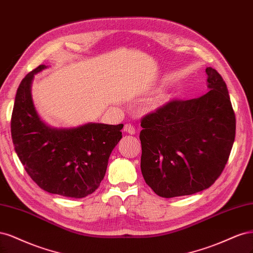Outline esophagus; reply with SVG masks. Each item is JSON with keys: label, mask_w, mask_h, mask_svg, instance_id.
I'll return each instance as SVG.
<instances>
[{"label": "esophagus", "mask_w": 253, "mask_h": 253, "mask_svg": "<svg viewBox=\"0 0 253 253\" xmlns=\"http://www.w3.org/2000/svg\"><path fill=\"white\" fill-rule=\"evenodd\" d=\"M123 130H124V132H127V133H130V134H134L135 133L134 126L132 124H130V123L125 124Z\"/></svg>", "instance_id": "esophagus-1"}]
</instances>
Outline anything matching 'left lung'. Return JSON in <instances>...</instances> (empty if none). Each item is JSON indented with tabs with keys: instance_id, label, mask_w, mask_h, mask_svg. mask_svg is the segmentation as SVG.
I'll return each instance as SVG.
<instances>
[{
	"instance_id": "8db88e82",
	"label": "left lung",
	"mask_w": 253,
	"mask_h": 253,
	"mask_svg": "<svg viewBox=\"0 0 253 253\" xmlns=\"http://www.w3.org/2000/svg\"><path fill=\"white\" fill-rule=\"evenodd\" d=\"M206 73V94L172 100L141 120V170L162 198L209 188L229 159L235 115L222 76L211 67Z\"/></svg>"
}]
</instances>
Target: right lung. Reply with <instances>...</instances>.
Listing matches in <instances>:
<instances>
[{
    "instance_id": "obj_1",
    "label": "right lung",
    "mask_w": 253,
    "mask_h": 253,
    "mask_svg": "<svg viewBox=\"0 0 253 253\" xmlns=\"http://www.w3.org/2000/svg\"><path fill=\"white\" fill-rule=\"evenodd\" d=\"M44 68L40 65L30 71L17 90L10 122L14 149L40 188L63 197L85 198L99 188L124 125L47 126L38 116L30 93L34 76Z\"/></svg>"
}]
</instances>
